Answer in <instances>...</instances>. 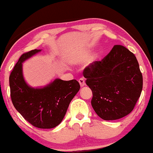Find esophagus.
I'll list each match as a JSON object with an SVG mask.
<instances>
[{
    "label": "esophagus",
    "mask_w": 153,
    "mask_h": 153,
    "mask_svg": "<svg viewBox=\"0 0 153 153\" xmlns=\"http://www.w3.org/2000/svg\"><path fill=\"white\" fill-rule=\"evenodd\" d=\"M79 83L80 84V86L81 87H84V85H85V80L83 79V78H80L79 80Z\"/></svg>",
    "instance_id": "1"
}]
</instances>
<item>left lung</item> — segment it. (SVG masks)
I'll return each mask as SVG.
<instances>
[{"label": "left lung", "mask_w": 153, "mask_h": 153, "mask_svg": "<svg viewBox=\"0 0 153 153\" xmlns=\"http://www.w3.org/2000/svg\"><path fill=\"white\" fill-rule=\"evenodd\" d=\"M83 75L92 91V107L104 120L128 115L140 97L143 79L138 62L122 45H115L101 61L86 67Z\"/></svg>", "instance_id": "left-lung-1"}]
</instances>
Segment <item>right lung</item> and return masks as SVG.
I'll return each mask as SVG.
<instances>
[{
  "instance_id": "add662e5",
  "label": "right lung",
  "mask_w": 153,
  "mask_h": 153,
  "mask_svg": "<svg viewBox=\"0 0 153 153\" xmlns=\"http://www.w3.org/2000/svg\"><path fill=\"white\" fill-rule=\"evenodd\" d=\"M40 51L34 49L20 56L10 74V91L13 105L25 120L36 128L51 129L63 120L80 86L76 79H60L42 88L28 86L23 77L22 63Z\"/></svg>"
}]
</instances>
